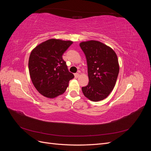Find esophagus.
Listing matches in <instances>:
<instances>
[{"label":"esophagus","instance_id":"34e87169","mask_svg":"<svg viewBox=\"0 0 151 151\" xmlns=\"http://www.w3.org/2000/svg\"><path fill=\"white\" fill-rule=\"evenodd\" d=\"M80 76V74H79V73H76V74H74V77L75 78H78V77Z\"/></svg>","mask_w":151,"mask_h":151}]
</instances>
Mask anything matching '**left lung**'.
Segmentation results:
<instances>
[{"instance_id": "8db88e82", "label": "left lung", "mask_w": 151, "mask_h": 151, "mask_svg": "<svg viewBox=\"0 0 151 151\" xmlns=\"http://www.w3.org/2000/svg\"><path fill=\"white\" fill-rule=\"evenodd\" d=\"M84 53L89 83L82 88L85 96L91 101L106 98L115 86L120 67L115 51L99 41L89 40L79 44Z\"/></svg>"}]
</instances>
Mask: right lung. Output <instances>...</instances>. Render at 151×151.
Wrapping results in <instances>:
<instances>
[{
    "label": "right lung",
    "mask_w": 151,
    "mask_h": 151,
    "mask_svg": "<svg viewBox=\"0 0 151 151\" xmlns=\"http://www.w3.org/2000/svg\"><path fill=\"white\" fill-rule=\"evenodd\" d=\"M72 41L50 39L37 45L29 58V75L35 88L43 96L55 98L65 93L74 76L68 70L62 55Z\"/></svg>",
    "instance_id": "obj_1"
}]
</instances>
